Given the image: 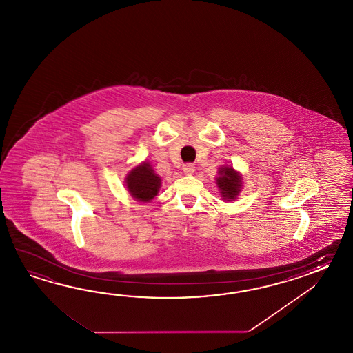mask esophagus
I'll list each match as a JSON object with an SVG mask.
<instances>
[{
    "label": "esophagus",
    "mask_w": 353,
    "mask_h": 353,
    "mask_svg": "<svg viewBox=\"0 0 353 353\" xmlns=\"http://www.w3.org/2000/svg\"><path fill=\"white\" fill-rule=\"evenodd\" d=\"M195 166L193 164H184L183 165V172L184 174H187V175H192V174L194 173Z\"/></svg>",
    "instance_id": "esophagus-1"
}]
</instances>
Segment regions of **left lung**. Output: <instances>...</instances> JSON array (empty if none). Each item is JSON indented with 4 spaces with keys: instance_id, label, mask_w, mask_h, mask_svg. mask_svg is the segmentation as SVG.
Masks as SVG:
<instances>
[{
    "instance_id": "obj_1",
    "label": "left lung",
    "mask_w": 353,
    "mask_h": 353,
    "mask_svg": "<svg viewBox=\"0 0 353 353\" xmlns=\"http://www.w3.org/2000/svg\"><path fill=\"white\" fill-rule=\"evenodd\" d=\"M219 193L225 201H234L240 194L242 188V176L239 172H236L232 166H222L218 170V176L216 178Z\"/></svg>"
}]
</instances>
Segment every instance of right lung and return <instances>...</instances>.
<instances>
[{
	"label": "right lung",
	"instance_id": "add662e5",
	"mask_svg": "<svg viewBox=\"0 0 353 353\" xmlns=\"http://www.w3.org/2000/svg\"><path fill=\"white\" fill-rule=\"evenodd\" d=\"M161 179L154 173L150 163L143 161L135 166L126 176V188L128 193L139 202H150L159 193Z\"/></svg>",
	"mask_w": 353,
	"mask_h": 353
}]
</instances>
